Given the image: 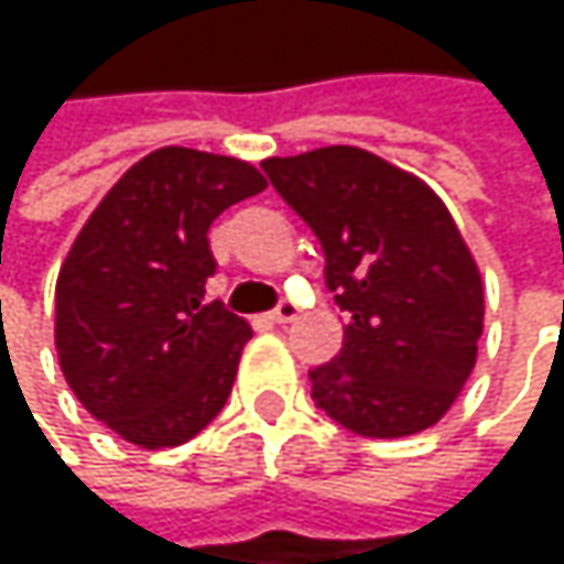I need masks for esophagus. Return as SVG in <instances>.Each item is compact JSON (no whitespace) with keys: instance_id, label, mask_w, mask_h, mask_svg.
I'll return each instance as SVG.
<instances>
[{"instance_id":"esophagus-1","label":"esophagus","mask_w":564,"mask_h":564,"mask_svg":"<svg viewBox=\"0 0 564 564\" xmlns=\"http://www.w3.org/2000/svg\"><path fill=\"white\" fill-rule=\"evenodd\" d=\"M271 319H274V323H290V319H296V303L281 300V303H278V310L271 313Z\"/></svg>"}]
</instances>
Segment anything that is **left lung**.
<instances>
[{
	"label": "left lung",
	"instance_id": "1",
	"mask_svg": "<svg viewBox=\"0 0 564 564\" xmlns=\"http://www.w3.org/2000/svg\"><path fill=\"white\" fill-rule=\"evenodd\" d=\"M313 228L343 349L310 372L316 404L362 437L437 424L477 362L480 268L441 195L414 172L359 147H323L261 163Z\"/></svg>",
	"mask_w": 564,
	"mask_h": 564
}]
</instances>
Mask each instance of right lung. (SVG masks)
<instances>
[{
    "mask_svg": "<svg viewBox=\"0 0 564 564\" xmlns=\"http://www.w3.org/2000/svg\"><path fill=\"white\" fill-rule=\"evenodd\" d=\"M268 188L245 160L163 147L123 172L55 283V349L77 401L143 451L178 447L228 401L251 326L218 300L212 221Z\"/></svg>",
    "mask_w": 564,
    "mask_h": 564,
    "instance_id": "right-lung-1",
    "label": "right lung"
}]
</instances>
